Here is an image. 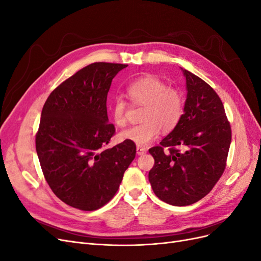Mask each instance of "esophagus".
<instances>
[{
  "instance_id": "1",
  "label": "esophagus",
  "mask_w": 261,
  "mask_h": 261,
  "mask_svg": "<svg viewBox=\"0 0 261 261\" xmlns=\"http://www.w3.org/2000/svg\"><path fill=\"white\" fill-rule=\"evenodd\" d=\"M136 152H137V154H138V155L145 154V153L147 152V149H145V148H143V147H139V146H137V147H136Z\"/></svg>"
}]
</instances>
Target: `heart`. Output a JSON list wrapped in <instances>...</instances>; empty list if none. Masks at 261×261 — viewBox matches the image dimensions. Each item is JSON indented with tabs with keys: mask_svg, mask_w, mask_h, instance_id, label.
<instances>
[{
	"mask_svg": "<svg viewBox=\"0 0 261 261\" xmlns=\"http://www.w3.org/2000/svg\"><path fill=\"white\" fill-rule=\"evenodd\" d=\"M127 96L134 105L144 107L140 123L122 130L118 138L130 141L137 146H147L158 136L160 130L174 129L184 114V94L178 89L169 87L152 76L141 77L127 87ZM126 102L116 97L111 105V115L117 126H123Z\"/></svg>",
	"mask_w": 261,
	"mask_h": 261,
	"instance_id": "obj_1",
	"label": "heart"
}]
</instances>
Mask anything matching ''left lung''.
<instances>
[{
  "label": "left lung",
  "instance_id": "1",
  "mask_svg": "<svg viewBox=\"0 0 261 261\" xmlns=\"http://www.w3.org/2000/svg\"><path fill=\"white\" fill-rule=\"evenodd\" d=\"M180 69L187 90L184 114L160 146L149 149L154 159L149 172L153 193L177 207L193 204L209 194L223 174L232 138L217 92L198 76Z\"/></svg>",
  "mask_w": 261,
  "mask_h": 261
}]
</instances>
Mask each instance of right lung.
Listing matches in <instances>:
<instances>
[{"instance_id":"obj_1","label":"right lung","mask_w":261,"mask_h":261,"mask_svg":"<svg viewBox=\"0 0 261 261\" xmlns=\"http://www.w3.org/2000/svg\"><path fill=\"white\" fill-rule=\"evenodd\" d=\"M125 67L92 63L55 88L43 106L37 154L52 192L70 207L92 211L105 206L135 159L130 141L103 148L115 133L108 118V92Z\"/></svg>"}]
</instances>
